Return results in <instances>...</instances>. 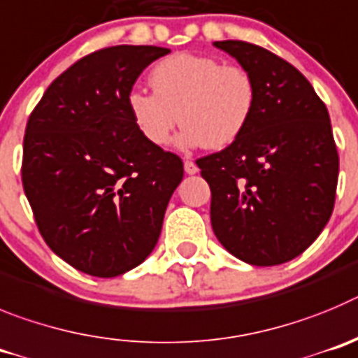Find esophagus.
<instances>
[{
	"label": "esophagus",
	"mask_w": 358,
	"mask_h": 358,
	"mask_svg": "<svg viewBox=\"0 0 358 358\" xmlns=\"http://www.w3.org/2000/svg\"><path fill=\"white\" fill-rule=\"evenodd\" d=\"M183 169H185L187 175H196V173H198V166H196L192 160H185V162H183Z\"/></svg>",
	"instance_id": "1"
}]
</instances>
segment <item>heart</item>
Wrapping results in <instances>:
<instances>
[{
  "mask_svg": "<svg viewBox=\"0 0 358 358\" xmlns=\"http://www.w3.org/2000/svg\"><path fill=\"white\" fill-rule=\"evenodd\" d=\"M153 92L135 89L127 107L135 128L153 146H166L183 124L176 146L223 150L239 139L257 107V87L243 67L212 57L176 53L150 71Z\"/></svg>",
  "mask_w": 358,
  "mask_h": 358,
  "instance_id": "1",
  "label": "heart"
}]
</instances>
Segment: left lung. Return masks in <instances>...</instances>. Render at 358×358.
Segmentation results:
<instances>
[{"mask_svg": "<svg viewBox=\"0 0 358 358\" xmlns=\"http://www.w3.org/2000/svg\"><path fill=\"white\" fill-rule=\"evenodd\" d=\"M248 71L257 107L239 139L196 160L210 185L217 241L251 266L301 255L327 227L339 155L324 103L294 66L243 41H217Z\"/></svg>", "mask_w": 358, "mask_h": 358, "instance_id": "8db88e82", "label": "left lung"}]
</instances>
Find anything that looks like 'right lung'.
Instances as JSON below:
<instances>
[{
    "label": "right lung",
    "mask_w": 358,
    "mask_h": 358,
    "mask_svg": "<svg viewBox=\"0 0 358 358\" xmlns=\"http://www.w3.org/2000/svg\"><path fill=\"white\" fill-rule=\"evenodd\" d=\"M159 46L87 55L46 89L28 119L22 187L53 253L78 271L112 278L146 260L183 178L175 153L148 143L127 98Z\"/></svg>",
    "instance_id": "obj_1"
}]
</instances>
